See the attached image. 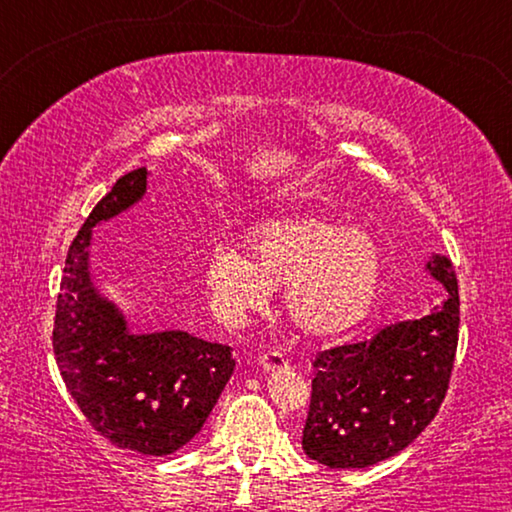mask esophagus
I'll list each match as a JSON object with an SVG mask.
<instances>
[{
    "mask_svg": "<svg viewBox=\"0 0 512 512\" xmlns=\"http://www.w3.org/2000/svg\"><path fill=\"white\" fill-rule=\"evenodd\" d=\"M259 366H262L266 372H277V370L287 368L289 363L280 352H264V354H259Z\"/></svg>",
    "mask_w": 512,
    "mask_h": 512,
    "instance_id": "34e87169",
    "label": "esophagus"
}]
</instances>
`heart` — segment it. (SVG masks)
<instances>
[{
  "label": "heart",
  "instance_id": "heart-1",
  "mask_svg": "<svg viewBox=\"0 0 512 512\" xmlns=\"http://www.w3.org/2000/svg\"><path fill=\"white\" fill-rule=\"evenodd\" d=\"M246 250L216 248L205 268L214 307L244 318L284 287L289 323L307 336H336L370 314L384 277L377 239L357 225L320 214L287 216L255 225Z\"/></svg>",
  "mask_w": 512,
  "mask_h": 512
}]
</instances>
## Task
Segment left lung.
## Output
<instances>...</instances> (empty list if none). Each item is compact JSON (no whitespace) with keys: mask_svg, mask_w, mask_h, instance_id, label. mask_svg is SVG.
<instances>
[{"mask_svg":"<svg viewBox=\"0 0 512 512\" xmlns=\"http://www.w3.org/2000/svg\"><path fill=\"white\" fill-rule=\"evenodd\" d=\"M431 277L447 298L429 316L386 325L370 341L320 352L302 449L327 467L352 470L400 454L436 418L458 345V282L445 255Z\"/></svg>","mask_w":512,"mask_h":512,"instance_id":"8db88e82","label":"left lung"}]
</instances>
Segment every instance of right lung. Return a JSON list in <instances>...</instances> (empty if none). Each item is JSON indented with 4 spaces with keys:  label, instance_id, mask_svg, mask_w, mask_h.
<instances>
[{
    "label": "right lung",
    "instance_id": "1",
    "mask_svg": "<svg viewBox=\"0 0 512 512\" xmlns=\"http://www.w3.org/2000/svg\"><path fill=\"white\" fill-rule=\"evenodd\" d=\"M149 171L121 176L67 250L56 302L54 354L69 395L112 445L167 456L203 429L235 370L230 345L180 329L133 334L90 275L92 228L146 194Z\"/></svg>",
    "mask_w": 512,
    "mask_h": 512
}]
</instances>
